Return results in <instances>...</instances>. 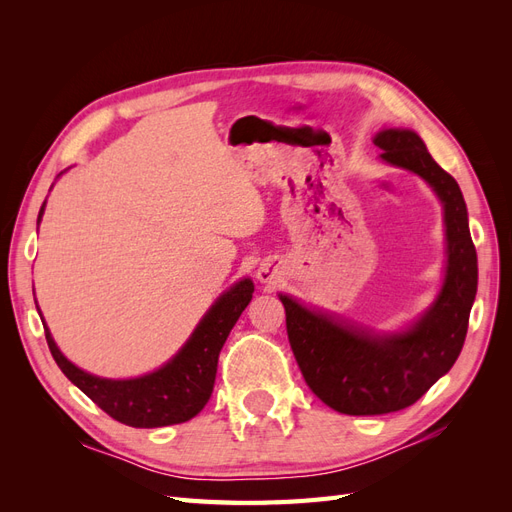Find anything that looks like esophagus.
I'll return each instance as SVG.
<instances>
[{
  "label": "esophagus",
  "instance_id": "esophagus-1",
  "mask_svg": "<svg viewBox=\"0 0 512 512\" xmlns=\"http://www.w3.org/2000/svg\"><path fill=\"white\" fill-rule=\"evenodd\" d=\"M258 280L265 282V284H273L277 280V269L275 267H260Z\"/></svg>",
  "mask_w": 512,
  "mask_h": 512
}]
</instances>
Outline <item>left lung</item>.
Returning a JSON list of instances; mask_svg holds the SVG:
<instances>
[{
	"instance_id": "left-lung-1",
	"label": "left lung",
	"mask_w": 512,
	"mask_h": 512,
	"mask_svg": "<svg viewBox=\"0 0 512 512\" xmlns=\"http://www.w3.org/2000/svg\"><path fill=\"white\" fill-rule=\"evenodd\" d=\"M374 143L386 162L421 175L440 196L448 262L438 301L410 331L393 337H369L280 297L288 342L307 386L329 408L352 416L404 410L455 365L466 342L478 282L468 209L457 181L429 156L412 130H382Z\"/></svg>"
}]
</instances>
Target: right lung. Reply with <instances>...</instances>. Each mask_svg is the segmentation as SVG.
Listing matches in <instances>:
<instances>
[{
  "label": "right lung",
  "instance_id": "right-lung-1",
  "mask_svg": "<svg viewBox=\"0 0 512 512\" xmlns=\"http://www.w3.org/2000/svg\"><path fill=\"white\" fill-rule=\"evenodd\" d=\"M254 284L243 280L215 301L200 320L190 342L173 361L149 376L134 380H104L74 367L55 346L49 329L46 344L66 378L115 421L130 427H166L185 423L205 408L213 393L220 350L241 312L252 301Z\"/></svg>",
  "mask_w": 512,
  "mask_h": 512
}]
</instances>
